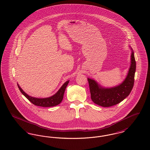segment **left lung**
<instances>
[{"label": "left lung", "instance_id": "left-lung-1", "mask_svg": "<svg viewBox=\"0 0 150 150\" xmlns=\"http://www.w3.org/2000/svg\"><path fill=\"white\" fill-rule=\"evenodd\" d=\"M132 50V49L131 48ZM136 62L134 52L132 51L131 64L128 75L124 81L110 88H103L93 79L88 78L91 99L93 102L102 107H111L121 102L131 92L134 82Z\"/></svg>", "mask_w": 150, "mask_h": 150}]
</instances>
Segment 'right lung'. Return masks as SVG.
Masks as SVG:
<instances>
[{"label": "right lung", "mask_w": 150, "mask_h": 150, "mask_svg": "<svg viewBox=\"0 0 150 150\" xmlns=\"http://www.w3.org/2000/svg\"><path fill=\"white\" fill-rule=\"evenodd\" d=\"M69 83V80L66 81L63 86L58 90V91L55 94L51 96L50 97L44 98H38L31 96H30L28 94L25 93L17 84V86L21 91V92L33 104L36 106H41V107H53L59 105L63 100L64 91L66 86Z\"/></svg>", "instance_id": "1"}]
</instances>
